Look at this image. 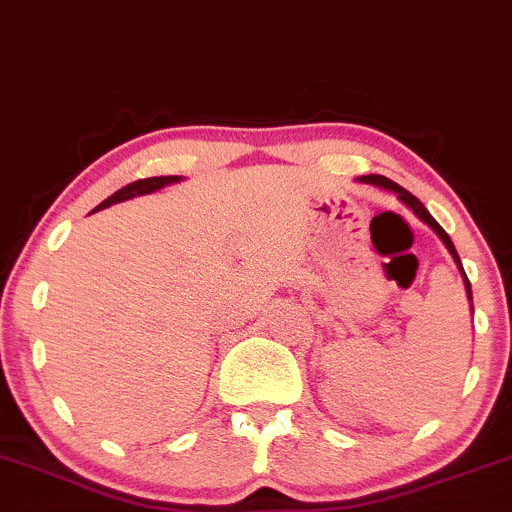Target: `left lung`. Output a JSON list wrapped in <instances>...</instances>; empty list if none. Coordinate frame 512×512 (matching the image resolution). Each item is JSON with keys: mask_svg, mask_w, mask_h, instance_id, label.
Returning a JSON list of instances; mask_svg holds the SVG:
<instances>
[{"mask_svg": "<svg viewBox=\"0 0 512 512\" xmlns=\"http://www.w3.org/2000/svg\"><path fill=\"white\" fill-rule=\"evenodd\" d=\"M358 180H361V182H368V185H375V187H383V190H392V192H395V195H397L399 199H402V202H404V204H407V207H409L411 211H414V214H416V216H419V219H421V221H424V223H428V226H431V228H433V231H436V233H438V238H440V240H443V243H445V248H448V250H450L452 260H455V262H457V267H460V269H462L460 255H457V250H455V245H452V240H450V236H448V233H445V231H443V228H440V226H438V223H436V219H433V216H431V214H428V211H426V207H424V204H421V202H419V199H416L414 195H411V192H407V190H404V187H402V185H397V182H392L390 178H385V175H361V178H358ZM462 276H464V286H467V293H469V301H472V289H469V279H467V274H464V269H462Z\"/></svg>", "mask_w": 512, "mask_h": 512, "instance_id": "1", "label": "left lung"}]
</instances>
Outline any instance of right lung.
<instances>
[{
	"label": "right lung",
	"instance_id": "right-lung-1",
	"mask_svg": "<svg viewBox=\"0 0 512 512\" xmlns=\"http://www.w3.org/2000/svg\"><path fill=\"white\" fill-rule=\"evenodd\" d=\"M178 180H180L178 175H161V178H144V180H134V182H129V185L122 187V190H117L115 195H110L108 199H105V202L98 204V207L93 209V211L105 209V207H110V204H117V202H125V199H129V197L149 195V192L161 190L163 185H170V182H178Z\"/></svg>",
	"mask_w": 512,
	"mask_h": 512
}]
</instances>
